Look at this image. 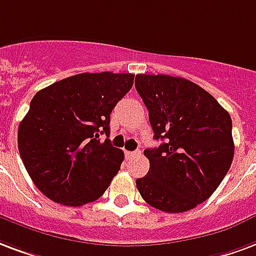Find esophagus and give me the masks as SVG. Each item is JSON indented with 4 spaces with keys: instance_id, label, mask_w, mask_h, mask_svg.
Instances as JSON below:
<instances>
[{
    "instance_id": "34e87169",
    "label": "esophagus",
    "mask_w": 256,
    "mask_h": 256,
    "mask_svg": "<svg viewBox=\"0 0 256 256\" xmlns=\"http://www.w3.org/2000/svg\"><path fill=\"white\" fill-rule=\"evenodd\" d=\"M138 154H141V150H134V152H126V156H128V157H134V156H138Z\"/></svg>"
}]
</instances>
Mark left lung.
I'll list each match as a JSON object with an SVG mask.
<instances>
[{
	"mask_svg": "<svg viewBox=\"0 0 256 256\" xmlns=\"http://www.w3.org/2000/svg\"><path fill=\"white\" fill-rule=\"evenodd\" d=\"M136 90L149 111L154 140L145 149L149 172L136 180L144 200L166 213L194 209L229 171L232 119L200 85L166 74H137Z\"/></svg>",
	"mask_w": 256,
	"mask_h": 256,
	"instance_id": "obj_1",
	"label": "left lung"
}]
</instances>
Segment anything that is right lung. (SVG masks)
Listing matches in <instances>:
<instances>
[{
	"mask_svg": "<svg viewBox=\"0 0 256 256\" xmlns=\"http://www.w3.org/2000/svg\"><path fill=\"white\" fill-rule=\"evenodd\" d=\"M134 82L132 73H81L39 90L18 126V152L35 186L56 204L99 200L120 170L123 152L110 134V115Z\"/></svg>",
	"mask_w": 256,
	"mask_h": 256,
	"instance_id": "obj_1",
	"label": "right lung"
}]
</instances>
